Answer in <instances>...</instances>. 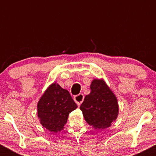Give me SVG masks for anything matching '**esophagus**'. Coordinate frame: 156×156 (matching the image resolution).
<instances>
[{"label":"esophagus","instance_id":"esophagus-1","mask_svg":"<svg viewBox=\"0 0 156 156\" xmlns=\"http://www.w3.org/2000/svg\"><path fill=\"white\" fill-rule=\"evenodd\" d=\"M83 99H84V96L82 93H80V94L74 97V101L78 105L81 104L82 102L83 101Z\"/></svg>","mask_w":156,"mask_h":156}]
</instances>
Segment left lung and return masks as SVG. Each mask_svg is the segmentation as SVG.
Masks as SVG:
<instances>
[{"label":"left lung","mask_w":156,"mask_h":156,"mask_svg":"<svg viewBox=\"0 0 156 156\" xmlns=\"http://www.w3.org/2000/svg\"><path fill=\"white\" fill-rule=\"evenodd\" d=\"M91 92L80 106L86 122L94 129L109 128L119 114L117 98L103 79H94Z\"/></svg>","instance_id":"1"}]
</instances>
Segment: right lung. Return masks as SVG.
Segmentation results:
<instances>
[{
  "instance_id": "add662e5",
  "label": "right lung",
  "mask_w": 156,
  "mask_h": 156,
  "mask_svg": "<svg viewBox=\"0 0 156 156\" xmlns=\"http://www.w3.org/2000/svg\"><path fill=\"white\" fill-rule=\"evenodd\" d=\"M78 105L67 89L57 83H51L39 98L37 116L41 125L53 133L61 131L67 122L69 114Z\"/></svg>"
}]
</instances>
